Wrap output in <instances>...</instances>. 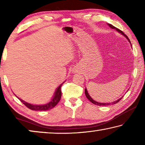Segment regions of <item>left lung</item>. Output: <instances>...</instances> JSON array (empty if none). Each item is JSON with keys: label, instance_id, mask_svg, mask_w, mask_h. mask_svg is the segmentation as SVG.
I'll return each mask as SVG.
<instances>
[{"label": "left lung", "instance_id": "8db88e82", "mask_svg": "<svg viewBox=\"0 0 145 145\" xmlns=\"http://www.w3.org/2000/svg\"><path fill=\"white\" fill-rule=\"evenodd\" d=\"M107 25H109V26L110 27H111V29H114L115 30H116V31L118 32L119 33L121 34L123 36H125V38H127V40L129 41L130 43H131V46H132L131 43V41H130L129 38L127 37V36L125 35V34L123 33V32H122L121 31H120V29H117L116 27H114L113 25H111V24H107ZM85 95H86V96L87 99H88V100H89L91 102H92L93 104H95V105H109L115 104H116V103L120 101V100L122 99V97H122L121 98H120L119 99H118L117 100H116V101H114L113 102H111H111H110V103H100V102H97V101H95V100H93V99H92V98L89 96V93H88V91H87V89H86V88H85Z\"/></svg>", "mask_w": 145, "mask_h": 145}]
</instances>
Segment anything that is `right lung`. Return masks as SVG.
<instances>
[{
  "label": "right lung",
  "instance_id": "obj_1",
  "mask_svg": "<svg viewBox=\"0 0 145 145\" xmlns=\"http://www.w3.org/2000/svg\"><path fill=\"white\" fill-rule=\"evenodd\" d=\"M65 82H63L60 86H59L57 89H56V90L55 91L54 94V96L52 98V99H51L50 102L46 103L45 104H43V105L32 104H29V103L25 101H24V100H22L21 99H19L18 97V99L20 100V101L22 102L27 107H28L29 109H30L31 110H33V111H48V110H50L54 107L57 104V103L59 102V100L61 98V86L63 85V84Z\"/></svg>",
  "mask_w": 145,
  "mask_h": 145
}]
</instances>
